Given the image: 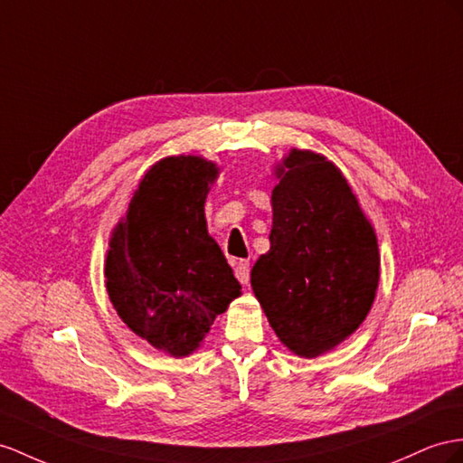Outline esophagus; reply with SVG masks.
<instances>
[{"label":"esophagus","instance_id":"34e87169","mask_svg":"<svg viewBox=\"0 0 463 463\" xmlns=\"http://www.w3.org/2000/svg\"><path fill=\"white\" fill-rule=\"evenodd\" d=\"M234 276L236 279H239L241 283H246L250 281V262H246V260H241V262H236L234 266Z\"/></svg>","mask_w":463,"mask_h":463}]
</instances>
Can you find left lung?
<instances>
[{
    "label": "left lung",
    "mask_w": 463,
    "mask_h": 463,
    "mask_svg": "<svg viewBox=\"0 0 463 463\" xmlns=\"http://www.w3.org/2000/svg\"><path fill=\"white\" fill-rule=\"evenodd\" d=\"M278 175L271 246L252 268V289L283 345L315 358L370 313L379 281L377 241L335 164L291 150Z\"/></svg>",
    "instance_id": "left-lung-1"
}]
</instances>
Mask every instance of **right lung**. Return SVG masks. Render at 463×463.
<instances>
[{"label": "right lung", "instance_id": "obj_1", "mask_svg": "<svg viewBox=\"0 0 463 463\" xmlns=\"http://www.w3.org/2000/svg\"><path fill=\"white\" fill-rule=\"evenodd\" d=\"M217 172L199 156L154 164L109 242L105 278L118 317L172 355L194 352L242 289L207 234L203 207Z\"/></svg>", "mask_w": 463, "mask_h": 463}]
</instances>
